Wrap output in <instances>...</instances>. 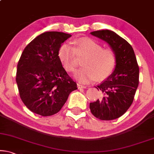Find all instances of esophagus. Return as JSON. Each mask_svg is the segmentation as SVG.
<instances>
[{"label": "esophagus", "mask_w": 154, "mask_h": 154, "mask_svg": "<svg viewBox=\"0 0 154 154\" xmlns=\"http://www.w3.org/2000/svg\"><path fill=\"white\" fill-rule=\"evenodd\" d=\"M77 87H78V89H86L87 88L86 86L80 85V84H77Z\"/></svg>", "instance_id": "esophagus-1"}]
</instances>
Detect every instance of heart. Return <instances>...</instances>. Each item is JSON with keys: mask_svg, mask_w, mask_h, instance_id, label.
Segmentation results:
<instances>
[{"mask_svg": "<svg viewBox=\"0 0 154 154\" xmlns=\"http://www.w3.org/2000/svg\"><path fill=\"white\" fill-rule=\"evenodd\" d=\"M77 56L82 57L84 67L76 72L75 78L82 83L104 79L111 75L116 65V55L111 48H103L92 38L84 37L74 42V46L65 42L58 50V57L67 72H74L77 66Z\"/></svg>", "mask_w": 154, "mask_h": 154, "instance_id": "obj_1", "label": "heart"}]
</instances>
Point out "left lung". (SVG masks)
I'll return each instance as SVG.
<instances>
[{"label":"left lung","instance_id":"8db88e82","mask_svg":"<svg viewBox=\"0 0 154 154\" xmlns=\"http://www.w3.org/2000/svg\"><path fill=\"white\" fill-rule=\"evenodd\" d=\"M91 34L107 42L116 55L111 75L96 87L103 97L90 103L91 113L101 120L120 118L132 105L139 85V68L134 50L129 43L110 30H98Z\"/></svg>","mask_w":154,"mask_h":154}]
</instances>
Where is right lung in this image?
<instances>
[{
	"instance_id": "obj_1",
	"label": "right lung",
	"mask_w": 154,
	"mask_h": 154,
	"mask_svg": "<svg viewBox=\"0 0 154 154\" xmlns=\"http://www.w3.org/2000/svg\"><path fill=\"white\" fill-rule=\"evenodd\" d=\"M71 34L47 32L24 49L17 64L16 82L28 109L42 116L60 110L77 83L66 72L58 57L61 44Z\"/></svg>"
}]
</instances>
